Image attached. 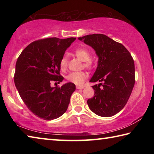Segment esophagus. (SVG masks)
Masks as SVG:
<instances>
[{
  "mask_svg": "<svg viewBox=\"0 0 154 154\" xmlns=\"http://www.w3.org/2000/svg\"><path fill=\"white\" fill-rule=\"evenodd\" d=\"M83 86H80V85H77L76 86V88L77 90H82V89H83Z\"/></svg>",
  "mask_w": 154,
  "mask_h": 154,
  "instance_id": "34e87169",
  "label": "esophagus"
}]
</instances>
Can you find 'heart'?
I'll use <instances>...</instances> for the list:
<instances>
[{"label":"heart","instance_id":"obj_1","mask_svg":"<svg viewBox=\"0 0 154 154\" xmlns=\"http://www.w3.org/2000/svg\"><path fill=\"white\" fill-rule=\"evenodd\" d=\"M75 56L81 61L83 62V66L87 69H92L94 63L92 60L90 59V54L86 49L79 48L76 49L74 52ZM60 65L62 69H64L67 65V58L64 56L60 62ZM87 78V74L85 72H72L66 75V79L68 82L74 83L75 85H81L84 83Z\"/></svg>","mask_w":154,"mask_h":154}]
</instances>
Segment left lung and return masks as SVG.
Listing matches in <instances>:
<instances>
[{
  "label": "left lung",
  "instance_id": "8db88e82",
  "mask_svg": "<svg viewBox=\"0 0 154 154\" xmlns=\"http://www.w3.org/2000/svg\"><path fill=\"white\" fill-rule=\"evenodd\" d=\"M78 39L92 47L98 57L97 68L90 82H103L92 86L94 95L88 100V106L99 116H113L124 107L134 88L133 58L122 44L105 35L93 34Z\"/></svg>",
  "mask_w": 154,
  "mask_h": 154
}]
</instances>
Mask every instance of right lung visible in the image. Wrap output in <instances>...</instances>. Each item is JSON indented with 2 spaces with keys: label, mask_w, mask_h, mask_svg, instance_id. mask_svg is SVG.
Listing matches in <instances>:
<instances>
[{
  "label": "right lung",
  "mask_w": 154,
  "mask_h": 154,
  "mask_svg": "<svg viewBox=\"0 0 154 154\" xmlns=\"http://www.w3.org/2000/svg\"><path fill=\"white\" fill-rule=\"evenodd\" d=\"M76 38L53 37L34 41L18 57L14 82L28 109L38 118L52 120L66 111L75 90L74 83L51 87V81L60 82V62Z\"/></svg>",
  "instance_id": "right-lung-1"
}]
</instances>
